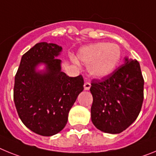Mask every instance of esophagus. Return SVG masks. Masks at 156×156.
<instances>
[{"label":"esophagus","mask_w":156,"mask_h":156,"mask_svg":"<svg viewBox=\"0 0 156 156\" xmlns=\"http://www.w3.org/2000/svg\"><path fill=\"white\" fill-rule=\"evenodd\" d=\"M90 86H91V85H90V82H88V81H86V82L84 83V85H83V87H84V90H89V89H90Z\"/></svg>","instance_id":"1"}]
</instances>
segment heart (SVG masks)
I'll list each match as a JSON object with an SVG mask.
<instances>
[{
	"instance_id": "heart-1",
	"label": "heart",
	"mask_w": 156,
	"mask_h": 156,
	"mask_svg": "<svg viewBox=\"0 0 156 156\" xmlns=\"http://www.w3.org/2000/svg\"><path fill=\"white\" fill-rule=\"evenodd\" d=\"M120 48L113 43L99 42L83 47L78 51L77 57L88 66L91 76L103 78L112 74L121 60ZM73 62H76L73 59Z\"/></svg>"
}]
</instances>
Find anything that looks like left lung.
Listing matches in <instances>:
<instances>
[{
  "label": "left lung",
  "mask_w": 156,
  "mask_h": 156,
  "mask_svg": "<svg viewBox=\"0 0 156 156\" xmlns=\"http://www.w3.org/2000/svg\"><path fill=\"white\" fill-rule=\"evenodd\" d=\"M90 90L93 124L105 133H121L134 122L141 109L144 79L140 64L125 58L124 64L109 76L94 79Z\"/></svg>",
  "instance_id": "8db88e82"
}]
</instances>
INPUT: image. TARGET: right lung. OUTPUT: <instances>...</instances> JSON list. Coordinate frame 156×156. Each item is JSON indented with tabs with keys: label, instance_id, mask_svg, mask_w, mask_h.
<instances>
[{
	"label": "right lung",
	"instance_id": "right-lung-1",
	"mask_svg": "<svg viewBox=\"0 0 156 156\" xmlns=\"http://www.w3.org/2000/svg\"><path fill=\"white\" fill-rule=\"evenodd\" d=\"M62 50L55 44L41 42L23 55L15 77L14 101L19 116L37 134L52 136L67 123L70 108L83 90L81 75L70 77L61 71ZM39 64L46 66L37 71Z\"/></svg>",
	"mask_w": 156,
	"mask_h": 156
}]
</instances>
